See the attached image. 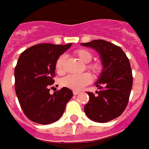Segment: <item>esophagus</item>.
<instances>
[{"instance_id":"1","label":"esophagus","mask_w":149,"mask_h":149,"mask_svg":"<svg viewBox=\"0 0 149 149\" xmlns=\"http://www.w3.org/2000/svg\"><path fill=\"white\" fill-rule=\"evenodd\" d=\"M73 94H74V95H76L78 94H79V91H73Z\"/></svg>"}]
</instances>
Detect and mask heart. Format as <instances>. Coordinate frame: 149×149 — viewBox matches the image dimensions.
Returning <instances> with one entry per match:
<instances>
[{
  "label": "heart",
  "instance_id": "1",
  "mask_svg": "<svg viewBox=\"0 0 149 149\" xmlns=\"http://www.w3.org/2000/svg\"><path fill=\"white\" fill-rule=\"evenodd\" d=\"M74 54L77 57L79 58L83 63H88L92 59V54L91 53L86 50L85 49H79L74 51ZM66 60V55L62 54L58 57L55 63V69L57 72L63 73V66L64 62ZM86 68L93 73L94 75H99L102 71V66L100 63H90L86 66ZM92 80L91 75L89 73H82V74H69L67 76L64 77L62 81L61 84L65 87L74 90V91H79L83 88L87 84H89Z\"/></svg>",
  "mask_w": 149,
  "mask_h": 149
}]
</instances>
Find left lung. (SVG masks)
Returning <instances> with one entry per match:
<instances>
[{
  "label": "left lung",
  "instance_id": "1",
  "mask_svg": "<svg viewBox=\"0 0 149 149\" xmlns=\"http://www.w3.org/2000/svg\"><path fill=\"white\" fill-rule=\"evenodd\" d=\"M81 45L100 54L103 70L95 83L99 91L87 92L89 102L84 107L87 117L106 123L119 117L125 110L132 87L130 62L120 46L104 40H94Z\"/></svg>",
  "mask_w": 149,
  "mask_h": 149
}]
</instances>
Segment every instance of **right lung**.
<instances>
[{"instance_id":"right-lung-1","label":"right lung","mask_w":149,"mask_h":149,"mask_svg":"<svg viewBox=\"0 0 149 149\" xmlns=\"http://www.w3.org/2000/svg\"><path fill=\"white\" fill-rule=\"evenodd\" d=\"M71 45L38 44L19 57L14 70L16 95L23 112L34 123L49 124L59 120L73 96L67 87L49 94L54 83L56 61Z\"/></svg>"}]
</instances>
